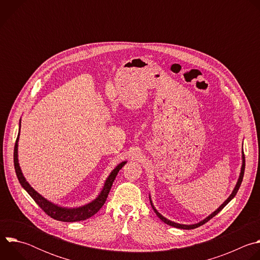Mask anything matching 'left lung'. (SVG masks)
I'll return each mask as SVG.
<instances>
[{
  "label": "left lung",
  "instance_id": "left-lung-1",
  "mask_svg": "<svg viewBox=\"0 0 260 260\" xmlns=\"http://www.w3.org/2000/svg\"><path fill=\"white\" fill-rule=\"evenodd\" d=\"M244 172H245V155H244V151H242V168H241V173H240V176H239V179H238V182H237V184H236V186H235V188H234V190H233V192H232V194L228 198V200L222 204L216 211H214L211 215H209L207 218H205L204 220H202V221H200L199 223H194V224H189V225H187V224H180V223H176V222H174V221H171V220H169V219H167L166 217H164L156 209H155V207L153 206V204H152V201H151V197L149 196V200H150V204H151V207H152V209L154 210V212H155V214L157 215V217L158 218H160L161 219V221H164L165 223H167L168 225H171V226H174V228H176V229H181V230H193V229H197V228H199V226H201V225H203V224H205L206 222H208L210 219H212L214 216H216L222 209H223L235 197H236V194H237V192H238V190H239V188H240V186H241V184H242V181H243V177H244Z\"/></svg>",
  "mask_w": 260,
  "mask_h": 260
}]
</instances>
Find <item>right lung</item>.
I'll use <instances>...</instances> for the list:
<instances>
[{
  "label": "right lung",
  "instance_id": "1",
  "mask_svg": "<svg viewBox=\"0 0 260 260\" xmlns=\"http://www.w3.org/2000/svg\"><path fill=\"white\" fill-rule=\"evenodd\" d=\"M19 129H20V122H19ZM18 140H19V133L16 139L15 147H14V168L16 172V176L18 178V181L20 183L21 186L25 189V191L31 197V199L37 203L48 216L51 218L58 220V221H63V222H76V221H82L86 220L89 217L93 216L98 211L104 206L108 194L110 192L111 187H112V184L119 172V170L126 164V161L120 162L112 172L110 173L109 177L106 179L104 187L101 191V193L98 196L95 200H93L91 203H88L84 206L77 207V208H64L60 207L58 205H55L45 198H43L40 193L37 192L30 185L29 183L25 180L21 169L18 164Z\"/></svg>",
  "mask_w": 260,
  "mask_h": 260
}]
</instances>
